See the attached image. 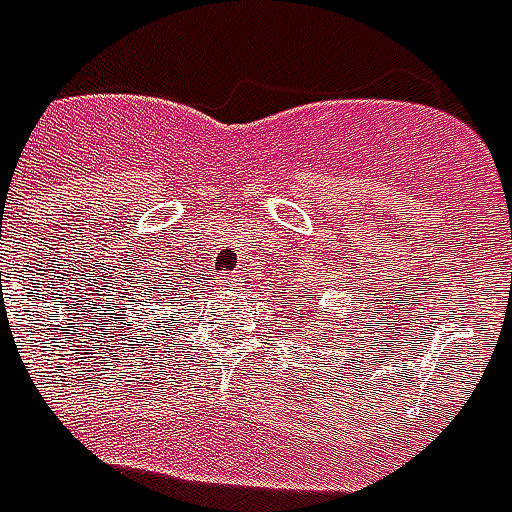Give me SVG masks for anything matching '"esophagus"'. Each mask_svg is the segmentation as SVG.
Here are the masks:
<instances>
[{
    "label": "esophagus",
    "instance_id": "34e87169",
    "mask_svg": "<svg viewBox=\"0 0 512 512\" xmlns=\"http://www.w3.org/2000/svg\"><path fill=\"white\" fill-rule=\"evenodd\" d=\"M239 281V273H226L223 275V286H237Z\"/></svg>",
    "mask_w": 512,
    "mask_h": 512
}]
</instances>
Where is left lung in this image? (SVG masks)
Here are the masks:
<instances>
[{
    "label": "left lung",
    "instance_id": "obj_1",
    "mask_svg": "<svg viewBox=\"0 0 512 512\" xmlns=\"http://www.w3.org/2000/svg\"><path fill=\"white\" fill-rule=\"evenodd\" d=\"M300 308H303V311H295V317L297 314H303V320L306 322H311V317H317V314L311 311V306H306V303H300Z\"/></svg>",
    "mask_w": 512,
    "mask_h": 512
}]
</instances>
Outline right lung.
Returning a JSON list of instances; mask_svg holds the SVG:
<instances>
[{
    "label": "right lung",
    "mask_w": 512,
    "mask_h": 512,
    "mask_svg": "<svg viewBox=\"0 0 512 512\" xmlns=\"http://www.w3.org/2000/svg\"><path fill=\"white\" fill-rule=\"evenodd\" d=\"M159 289V284H154V289H151V292H157ZM140 317H146V314H140Z\"/></svg>",
    "instance_id": "add662e5"
}]
</instances>
